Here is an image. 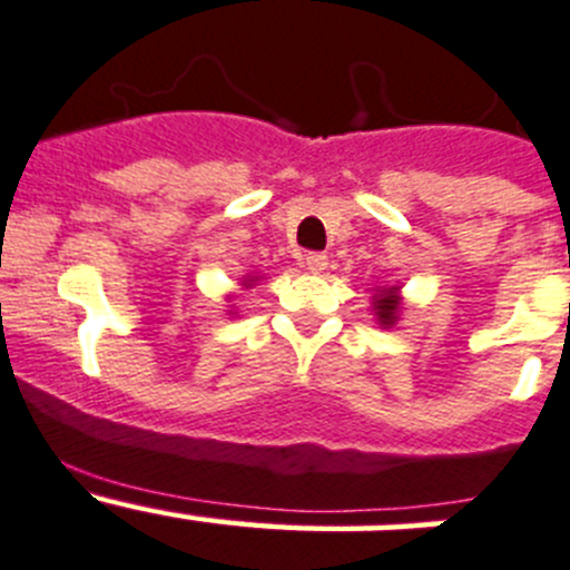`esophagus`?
Segmentation results:
<instances>
[{"label":"esophagus","mask_w":570,"mask_h":570,"mask_svg":"<svg viewBox=\"0 0 570 570\" xmlns=\"http://www.w3.org/2000/svg\"><path fill=\"white\" fill-rule=\"evenodd\" d=\"M302 261H304V268H307L309 274L326 272V255H321V252H309V255H304Z\"/></svg>","instance_id":"1"}]
</instances>
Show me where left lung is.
<instances>
[{
  "label": "left lung",
  "mask_w": 570,
  "mask_h": 570,
  "mask_svg": "<svg viewBox=\"0 0 570 570\" xmlns=\"http://www.w3.org/2000/svg\"><path fill=\"white\" fill-rule=\"evenodd\" d=\"M374 296H371V309H374V318L382 330H391V326L399 324L404 309L402 298V285H376L371 287Z\"/></svg>",
  "instance_id": "1"
}]
</instances>
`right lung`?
I'll use <instances>...</instances> for the list:
<instances>
[{
    "label": "right lung",
    "instance_id": "add662e5",
    "mask_svg": "<svg viewBox=\"0 0 570 570\" xmlns=\"http://www.w3.org/2000/svg\"><path fill=\"white\" fill-rule=\"evenodd\" d=\"M257 283H261V277H255V274H246V277L240 279V285H244V287H255ZM227 302H233V298H227ZM227 313H229V315H235V307H233V304H229Z\"/></svg>",
    "mask_w": 570,
    "mask_h": 570
}]
</instances>
